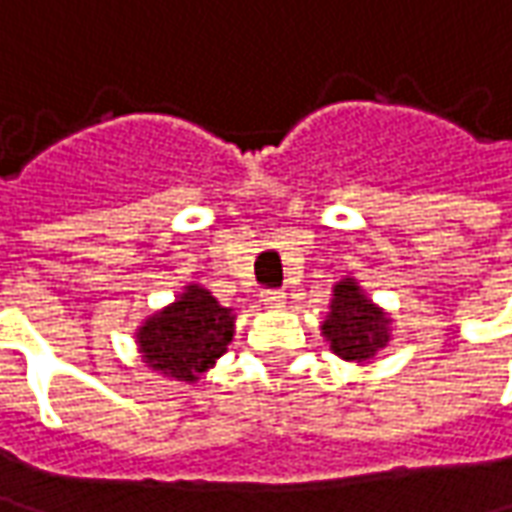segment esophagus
Segmentation results:
<instances>
[{"mask_svg": "<svg viewBox=\"0 0 512 512\" xmlns=\"http://www.w3.org/2000/svg\"><path fill=\"white\" fill-rule=\"evenodd\" d=\"M263 302H266L269 308H283L285 291L283 288H266V291H263Z\"/></svg>", "mask_w": 512, "mask_h": 512, "instance_id": "obj_1", "label": "esophagus"}]
</instances>
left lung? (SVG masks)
Returning <instances> with one entry per match:
<instances>
[{
    "label": "left lung",
    "instance_id": "left-lung-1",
    "mask_svg": "<svg viewBox=\"0 0 512 512\" xmlns=\"http://www.w3.org/2000/svg\"><path fill=\"white\" fill-rule=\"evenodd\" d=\"M389 319L361 294L353 280L336 285L322 333L330 350L347 361H367L389 342Z\"/></svg>",
    "mask_w": 512,
    "mask_h": 512
}]
</instances>
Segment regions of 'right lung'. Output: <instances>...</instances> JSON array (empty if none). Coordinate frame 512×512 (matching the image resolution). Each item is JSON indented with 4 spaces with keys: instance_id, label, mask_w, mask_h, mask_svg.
<instances>
[{
    "instance_id": "1",
    "label": "right lung",
    "mask_w": 512,
    "mask_h": 512,
    "mask_svg": "<svg viewBox=\"0 0 512 512\" xmlns=\"http://www.w3.org/2000/svg\"><path fill=\"white\" fill-rule=\"evenodd\" d=\"M232 319L210 291L187 285L179 300L139 328V350L151 370L176 381H196L198 373H207L215 358L224 356L232 342Z\"/></svg>"
}]
</instances>
